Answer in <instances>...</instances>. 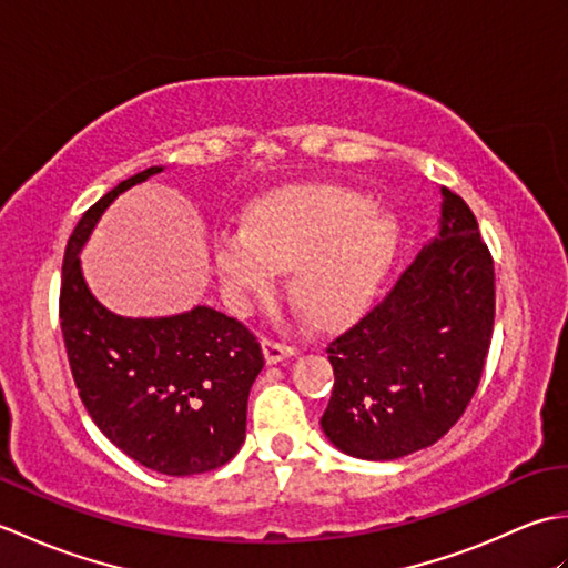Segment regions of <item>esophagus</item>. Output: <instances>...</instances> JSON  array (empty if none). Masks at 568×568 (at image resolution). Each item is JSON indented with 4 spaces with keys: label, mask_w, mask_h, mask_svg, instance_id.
Listing matches in <instances>:
<instances>
[{
    "label": "esophagus",
    "mask_w": 568,
    "mask_h": 568,
    "mask_svg": "<svg viewBox=\"0 0 568 568\" xmlns=\"http://www.w3.org/2000/svg\"><path fill=\"white\" fill-rule=\"evenodd\" d=\"M261 348H263V356H265V364H281V361L295 356V348L287 346V344H281L275 339H263L261 342Z\"/></svg>",
    "instance_id": "34e87169"
}]
</instances>
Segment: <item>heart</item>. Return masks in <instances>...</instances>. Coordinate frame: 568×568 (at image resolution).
<instances>
[{
	"label": "heart",
	"instance_id": "1",
	"mask_svg": "<svg viewBox=\"0 0 568 568\" xmlns=\"http://www.w3.org/2000/svg\"><path fill=\"white\" fill-rule=\"evenodd\" d=\"M397 246L390 212L354 190L312 185L261 202L248 229L214 239V268L236 305L271 291L275 268H291V295L315 324H336L376 293Z\"/></svg>",
	"mask_w": 568,
	"mask_h": 568
}]
</instances>
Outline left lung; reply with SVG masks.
Returning <instances> with one entry per match:
<instances>
[{"label":"left lung","instance_id":"1","mask_svg":"<svg viewBox=\"0 0 568 568\" xmlns=\"http://www.w3.org/2000/svg\"><path fill=\"white\" fill-rule=\"evenodd\" d=\"M439 232L364 320L327 346L320 425L348 456L393 462L442 439L484 376L496 273L468 204L442 187Z\"/></svg>","mask_w":568,"mask_h":568}]
</instances>
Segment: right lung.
Here are the masks:
<instances>
[{
  "mask_svg": "<svg viewBox=\"0 0 568 568\" xmlns=\"http://www.w3.org/2000/svg\"><path fill=\"white\" fill-rule=\"evenodd\" d=\"M161 165L122 180L72 229L60 281V329L94 425L141 466L192 476L224 466L246 439V405L263 368L244 324L197 305L173 317H122L84 283L80 251L110 204Z\"/></svg>",
  "mask_w": 568,
  "mask_h": 568,
  "instance_id": "1",
  "label": "right lung"
}]
</instances>
